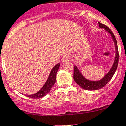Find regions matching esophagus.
<instances>
[{"mask_svg": "<svg viewBox=\"0 0 126 126\" xmlns=\"http://www.w3.org/2000/svg\"><path fill=\"white\" fill-rule=\"evenodd\" d=\"M71 60V57L68 54L64 55L63 56L62 58V61L63 62H66V61H69V60Z\"/></svg>", "mask_w": 126, "mask_h": 126, "instance_id": "1", "label": "esophagus"}]
</instances>
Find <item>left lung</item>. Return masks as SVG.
Here are the masks:
<instances>
[{
    "label": "left lung",
    "mask_w": 126,
    "mask_h": 126,
    "mask_svg": "<svg viewBox=\"0 0 126 126\" xmlns=\"http://www.w3.org/2000/svg\"><path fill=\"white\" fill-rule=\"evenodd\" d=\"M98 26L100 28H104L108 33H110L111 36L112 38H113V41H114V45L116 47V57L115 59H114V63L113 64V66L111 68L110 71L106 74L104 76V78H102L101 80H98V81H92V80H87L85 79L82 74L80 73L79 71L78 68L76 65L74 66V74H73V78L74 80L80 87L82 89H85V90H96L100 89L103 88L106 84L111 80L112 78H113V75L115 73L116 70L117 68H118V62H119V52H118V44H117V41L116 39V37L114 36V34L113 33L111 29L107 26L105 24H102L101 23L98 22Z\"/></svg>",
    "instance_id": "left-lung-1"
}]
</instances>
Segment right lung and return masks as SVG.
Listing matches in <instances>:
<instances>
[{
	"mask_svg": "<svg viewBox=\"0 0 126 126\" xmlns=\"http://www.w3.org/2000/svg\"><path fill=\"white\" fill-rule=\"evenodd\" d=\"M60 67V63H58L56 64L53 68H52V71H50V73L49 74L48 79H47V81H46V84L44 85L42 89L38 92L34 94H32V95H26L28 97H30L32 98H40L42 97H44L47 94L50 92L51 88L53 87L56 81V75H57V73L58 71V69Z\"/></svg>",
	"mask_w": 126,
	"mask_h": 126,
	"instance_id": "add662e5",
	"label": "right lung"
}]
</instances>
